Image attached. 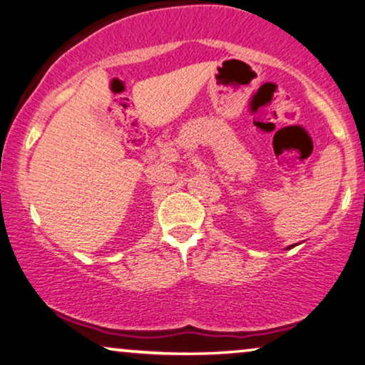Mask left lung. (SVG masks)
Listing matches in <instances>:
<instances>
[{
  "label": "left lung",
  "instance_id": "1",
  "mask_svg": "<svg viewBox=\"0 0 365 365\" xmlns=\"http://www.w3.org/2000/svg\"><path fill=\"white\" fill-rule=\"evenodd\" d=\"M293 246H297V245H290V246H287V250H290V248H293Z\"/></svg>",
  "mask_w": 365,
  "mask_h": 365
}]
</instances>
